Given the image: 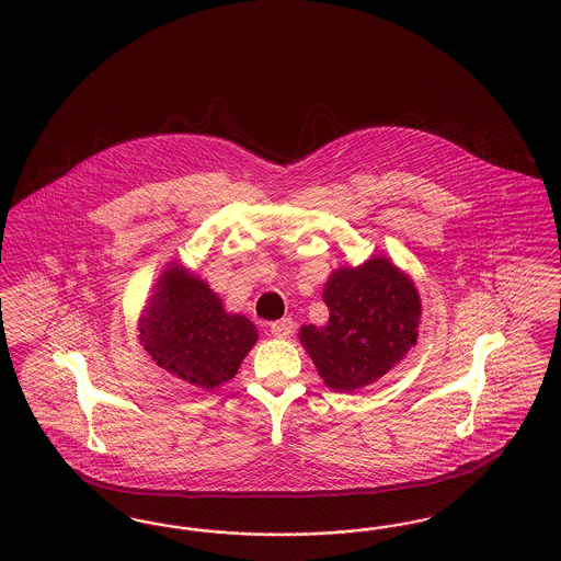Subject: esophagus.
<instances>
[{
  "label": "esophagus",
  "instance_id": "34e87169",
  "mask_svg": "<svg viewBox=\"0 0 561 561\" xmlns=\"http://www.w3.org/2000/svg\"><path fill=\"white\" fill-rule=\"evenodd\" d=\"M294 332V321L290 318L284 320L273 321L271 323V334L277 339H290Z\"/></svg>",
  "mask_w": 561,
  "mask_h": 561
}]
</instances>
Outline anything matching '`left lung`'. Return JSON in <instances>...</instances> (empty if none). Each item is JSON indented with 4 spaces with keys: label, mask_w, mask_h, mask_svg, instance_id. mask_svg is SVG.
Here are the masks:
<instances>
[{
    "label": "left lung",
    "mask_w": 561,
    "mask_h": 561,
    "mask_svg": "<svg viewBox=\"0 0 561 561\" xmlns=\"http://www.w3.org/2000/svg\"><path fill=\"white\" fill-rule=\"evenodd\" d=\"M325 325H302L300 345L332 391L353 393L393 370L416 345L421 296L408 273L385 256L330 273Z\"/></svg>",
    "instance_id": "obj_1"
}]
</instances>
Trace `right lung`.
Here are the masks:
<instances>
[{
	"mask_svg": "<svg viewBox=\"0 0 561 561\" xmlns=\"http://www.w3.org/2000/svg\"><path fill=\"white\" fill-rule=\"evenodd\" d=\"M138 341L161 370L213 391L238 374L259 330L227 313L202 277L170 263L138 318Z\"/></svg>",
	"mask_w": 561,
	"mask_h": 561,
	"instance_id": "right-lung-1",
	"label": "right lung"
}]
</instances>
